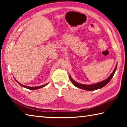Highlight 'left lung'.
<instances>
[{
	"mask_svg": "<svg viewBox=\"0 0 127 127\" xmlns=\"http://www.w3.org/2000/svg\"><path fill=\"white\" fill-rule=\"evenodd\" d=\"M117 64H116L115 68L114 70V71L112 72L110 76H109L108 78H106L105 80L100 82H98L97 83H95V84H92V85H83L81 84V83H79L75 81H74L73 79H72V78L69 75V79L70 81L72 82V83L74 85V86L77 87V88H79V89H82V90H87V91H94V90H96L100 89H101L103 87H104L105 86H106L107 83H108L110 81L111 79V78H113V77L114 74L115 72L117 70Z\"/></svg>",
	"mask_w": 127,
	"mask_h": 127,
	"instance_id": "1",
	"label": "left lung"
}]
</instances>
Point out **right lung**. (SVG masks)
Returning a JSON list of instances; mask_svg holds the SVG:
<instances>
[{"instance_id": "add662e5", "label": "right lung", "mask_w": 127, "mask_h": 127, "mask_svg": "<svg viewBox=\"0 0 127 127\" xmlns=\"http://www.w3.org/2000/svg\"><path fill=\"white\" fill-rule=\"evenodd\" d=\"M16 80V81L17 82V83H18L19 85H20V86H21L23 87H25V88H26V89H29V90H37V89H40V88H42L43 87H45V86H46L47 85H48V83H46V84H45L44 85H41V86H37V87H29V86H25V85H23L22 84H21V83H20L18 82V81H16V79H15Z\"/></svg>"}]
</instances>
